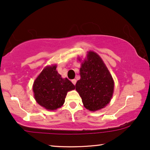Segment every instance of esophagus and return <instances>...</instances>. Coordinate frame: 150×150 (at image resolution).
<instances>
[{
  "label": "esophagus",
  "instance_id": "esophagus-1",
  "mask_svg": "<svg viewBox=\"0 0 150 150\" xmlns=\"http://www.w3.org/2000/svg\"><path fill=\"white\" fill-rule=\"evenodd\" d=\"M72 82H73L74 85H75V83H76V82H77V80L75 79H73V80H72Z\"/></svg>",
  "mask_w": 150,
  "mask_h": 150
}]
</instances>
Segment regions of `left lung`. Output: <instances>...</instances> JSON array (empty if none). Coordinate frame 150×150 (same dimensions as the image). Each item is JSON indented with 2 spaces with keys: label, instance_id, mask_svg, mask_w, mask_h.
<instances>
[{
  "label": "left lung",
  "instance_id": "obj_1",
  "mask_svg": "<svg viewBox=\"0 0 150 150\" xmlns=\"http://www.w3.org/2000/svg\"><path fill=\"white\" fill-rule=\"evenodd\" d=\"M81 78L75 85L86 108L96 111L110 101L114 81L102 59L95 52L90 51L87 59L81 64Z\"/></svg>",
  "mask_w": 150,
  "mask_h": 150
}]
</instances>
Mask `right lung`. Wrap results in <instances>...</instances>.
<instances>
[{
  "label": "right lung",
  "mask_w": 150,
  "mask_h": 150,
  "mask_svg": "<svg viewBox=\"0 0 150 150\" xmlns=\"http://www.w3.org/2000/svg\"><path fill=\"white\" fill-rule=\"evenodd\" d=\"M67 78L63 79L56 71V65L46 67L33 83L35 99L41 106L50 110L60 108L67 92L75 89Z\"/></svg>",
  "instance_id": "1"
}]
</instances>
